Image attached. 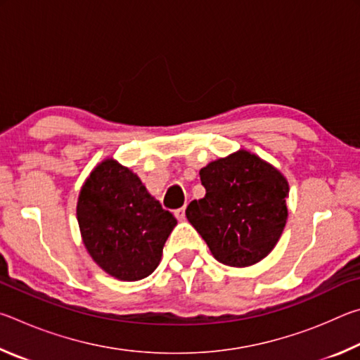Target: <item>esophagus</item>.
Wrapping results in <instances>:
<instances>
[{
	"label": "esophagus",
	"instance_id": "34e87169",
	"mask_svg": "<svg viewBox=\"0 0 360 360\" xmlns=\"http://www.w3.org/2000/svg\"><path fill=\"white\" fill-rule=\"evenodd\" d=\"M174 216H176V219H178V221H184V219H186V210L184 208L176 210L174 211Z\"/></svg>",
	"mask_w": 360,
	"mask_h": 360
}]
</instances>
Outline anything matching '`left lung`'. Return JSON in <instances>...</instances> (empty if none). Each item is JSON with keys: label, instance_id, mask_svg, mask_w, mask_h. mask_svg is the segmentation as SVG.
Instances as JSON below:
<instances>
[{"label": "left lung", "instance_id": "left-lung-1", "mask_svg": "<svg viewBox=\"0 0 360 360\" xmlns=\"http://www.w3.org/2000/svg\"><path fill=\"white\" fill-rule=\"evenodd\" d=\"M206 195L188 203L186 216L214 257L230 266L257 264L283 233L288 181L248 150L200 169Z\"/></svg>", "mask_w": 360, "mask_h": 360}]
</instances>
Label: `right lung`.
<instances>
[{
    "label": "right lung",
    "mask_w": 360,
    "mask_h": 360,
    "mask_svg": "<svg viewBox=\"0 0 360 360\" xmlns=\"http://www.w3.org/2000/svg\"><path fill=\"white\" fill-rule=\"evenodd\" d=\"M77 222L89 254L122 281L149 276L176 219L150 197L135 173L108 158L81 188Z\"/></svg>",
    "instance_id": "obj_1"
}]
</instances>
